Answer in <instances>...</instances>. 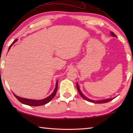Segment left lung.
Instances as JSON below:
<instances>
[{
  "instance_id": "left-lung-1",
  "label": "left lung",
  "mask_w": 133,
  "mask_h": 133,
  "mask_svg": "<svg viewBox=\"0 0 133 133\" xmlns=\"http://www.w3.org/2000/svg\"><path fill=\"white\" fill-rule=\"evenodd\" d=\"M111 35L112 36H114V37H116V35H115V34L113 32H111ZM77 90L79 92V93L80 95L82 97L83 99H84V100L86 101H87L89 102H92V103H107V102H109L112 101L113 99L114 98H109V99H104V100H102V101H93V100H91V99H90L86 98L85 96L83 95V94H82V93L81 92V90H80V89H79V85L78 83H77Z\"/></svg>"
}]
</instances>
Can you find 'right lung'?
Instances as JSON below:
<instances>
[{
  "instance_id": "add662e5",
  "label": "right lung",
  "mask_w": 133,
  "mask_h": 133,
  "mask_svg": "<svg viewBox=\"0 0 133 133\" xmlns=\"http://www.w3.org/2000/svg\"><path fill=\"white\" fill-rule=\"evenodd\" d=\"M16 41H17V39H15V40L12 42V43L11 44L10 46V47H9V49H8V51H9V50L10 49L11 47L12 46V44L14 43H15ZM57 90H58V81L56 82L55 90H54V91H53V92L52 93V94H51L49 96V97H48L46 98H44V99L39 100V101L32 100V99H29L23 98L18 97V96H16V95L14 94V93H13V94L16 97V98L17 99H18L19 102H21L23 104H27V105L31 106H39L44 105V104H46L49 103V102H50V101L54 97V96L55 95L56 93V91H57Z\"/></svg>"
}]
</instances>
